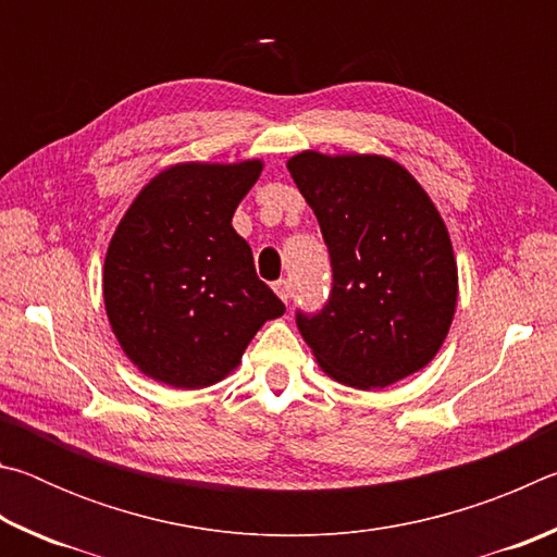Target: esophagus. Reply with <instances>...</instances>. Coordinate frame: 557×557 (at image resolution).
<instances>
[{"label": "esophagus", "mask_w": 557, "mask_h": 557, "mask_svg": "<svg viewBox=\"0 0 557 557\" xmlns=\"http://www.w3.org/2000/svg\"><path fill=\"white\" fill-rule=\"evenodd\" d=\"M272 287H275V292H277V297L282 299V301H285V305H287V301H289V297H292V287H289V282L287 280H277L275 282V285H272Z\"/></svg>", "instance_id": "34e87169"}]
</instances>
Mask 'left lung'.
<instances>
[{"label": "left lung", "mask_w": 557, "mask_h": 557, "mask_svg": "<svg viewBox=\"0 0 557 557\" xmlns=\"http://www.w3.org/2000/svg\"><path fill=\"white\" fill-rule=\"evenodd\" d=\"M292 178L322 228L332 295L297 329L322 371L385 388L435 358L457 307L447 225L408 169L379 154L299 152Z\"/></svg>", "instance_id": "1"}]
</instances>
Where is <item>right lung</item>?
Listing matches in <instances>:
<instances>
[{"instance_id":"1","label":"right lung","mask_w":557,"mask_h":557,"mask_svg":"<svg viewBox=\"0 0 557 557\" xmlns=\"http://www.w3.org/2000/svg\"><path fill=\"white\" fill-rule=\"evenodd\" d=\"M260 172V159L174 164L122 215L102 297L122 351L149 379L184 391L219 383L258 329L285 314L231 225Z\"/></svg>"}]
</instances>
